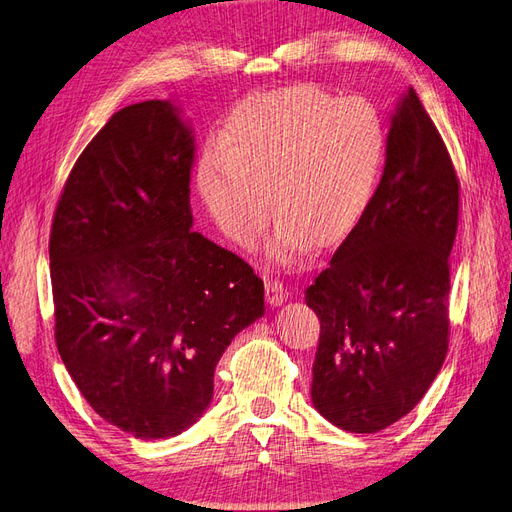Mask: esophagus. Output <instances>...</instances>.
Instances as JSON below:
<instances>
[{"mask_svg":"<svg viewBox=\"0 0 512 512\" xmlns=\"http://www.w3.org/2000/svg\"><path fill=\"white\" fill-rule=\"evenodd\" d=\"M287 296H290V292H287V287L281 281L277 279L266 281V300L270 303V307H281L287 300Z\"/></svg>","mask_w":512,"mask_h":512,"instance_id":"obj_1","label":"esophagus"}]
</instances>
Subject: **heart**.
<instances>
[{"label": "heart", "mask_w": 512, "mask_h": 512, "mask_svg": "<svg viewBox=\"0 0 512 512\" xmlns=\"http://www.w3.org/2000/svg\"><path fill=\"white\" fill-rule=\"evenodd\" d=\"M387 151L383 116L363 97L296 84L244 101L199 164L205 209L238 244L281 216L270 255L298 264L313 244L337 246L370 212Z\"/></svg>", "instance_id": "heart-1"}]
</instances>
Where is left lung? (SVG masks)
Wrapping results in <instances>:
<instances>
[{
	"mask_svg": "<svg viewBox=\"0 0 512 512\" xmlns=\"http://www.w3.org/2000/svg\"><path fill=\"white\" fill-rule=\"evenodd\" d=\"M458 179L413 88L391 114L370 212L305 290L320 320L311 400L348 432L411 413L448 352Z\"/></svg>",
	"mask_w": 512,
	"mask_h": 512,
	"instance_id": "1",
	"label": "left lung"
}]
</instances>
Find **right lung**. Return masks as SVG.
Returning <instances> with one entry per match:
<instances>
[{"mask_svg": "<svg viewBox=\"0 0 512 512\" xmlns=\"http://www.w3.org/2000/svg\"><path fill=\"white\" fill-rule=\"evenodd\" d=\"M196 140L170 99L116 112L75 162L49 238L56 344L86 402L136 439L199 422L264 281L192 231Z\"/></svg>", "mask_w": 512, "mask_h": 512, "instance_id": "add662e5", "label": "right lung"}]
</instances>
